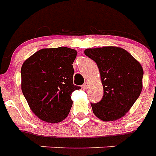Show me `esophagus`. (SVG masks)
I'll list each match as a JSON object with an SVG mask.
<instances>
[{
    "label": "esophagus",
    "instance_id": "esophagus-1",
    "mask_svg": "<svg viewBox=\"0 0 156 156\" xmlns=\"http://www.w3.org/2000/svg\"><path fill=\"white\" fill-rule=\"evenodd\" d=\"M87 87H88V83L85 82L82 85V88L83 89V90H86V89H87Z\"/></svg>",
    "mask_w": 156,
    "mask_h": 156
}]
</instances>
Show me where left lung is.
Masks as SVG:
<instances>
[{
  "label": "left lung",
  "instance_id": "obj_1",
  "mask_svg": "<svg viewBox=\"0 0 156 156\" xmlns=\"http://www.w3.org/2000/svg\"><path fill=\"white\" fill-rule=\"evenodd\" d=\"M84 54L97 64L104 90L100 101L90 103L94 114L103 121L119 119L140 96L144 74L142 67L121 48H88Z\"/></svg>",
  "mask_w": 156,
  "mask_h": 156
}]
</instances>
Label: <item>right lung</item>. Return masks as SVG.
<instances>
[{
	"label": "right lung",
	"instance_id": "obj_1",
	"mask_svg": "<svg viewBox=\"0 0 156 156\" xmlns=\"http://www.w3.org/2000/svg\"><path fill=\"white\" fill-rule=\"evenodd\" d=\"M76 53L66 47L44 48L23 64L22 91L33 112L45 122L66 119L73 105L72 93L81 88L73 83Z\"/></svg>",
	"mask_w": 156,
	"mask_h": 156
}]
</instances>
